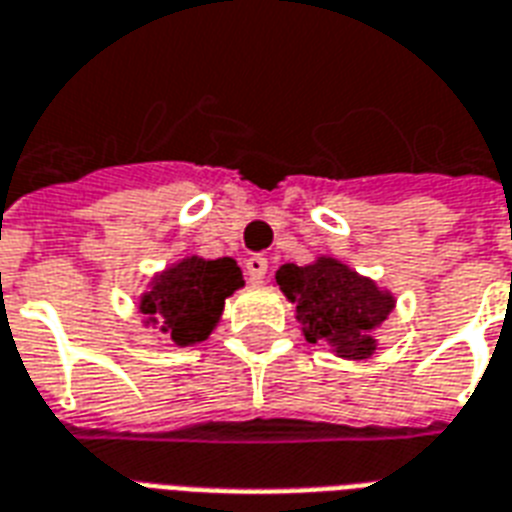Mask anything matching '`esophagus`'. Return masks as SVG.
<instances>
[{"label": "esophagus", "mask_w": 512, "mask_h": 512, "mask_svg": "<svg viewBox=\"0 0 512 512\" xmlns=\"http://www.w3.org/2000/svg\"><path fill=\"white\" fill-rule=\"evenodd\" d=\"M265 273H268V257L263 255H252L247 257V276L255 284H260L265 279Z\"/></svg>", "instance_id": "34e87169"}]
</instances>
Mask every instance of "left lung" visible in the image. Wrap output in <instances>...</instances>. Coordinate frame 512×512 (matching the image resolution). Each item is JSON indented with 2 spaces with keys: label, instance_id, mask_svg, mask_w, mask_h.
<instances>
[{
  "label": "left lung",
  "instance_id": "obj_1",
  "mask_svg": "<svg viewBox=\"0 0 512 512\" xmlns=\"http://www.w3.org/2000/svg\"><path fill=\"white\" fill-rule=\"evenodd\" d=\"M276 284L295 303L306 341L327 343L341 360H368L376 354V330L397 303L386 287L330 255H319L308 265H279Z\"/></svg>",
  "mask_w": 512,
  "mask_h": 512
}]
</instances>
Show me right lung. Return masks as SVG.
<instances>
[{
    "mask_svg": "<svg viewBox=\"0 0 512 512\" xmlns=\"http://www.w3.org/2000/svg\"><path fill=\"white\" fill-rule=\"evenodd\" d=\"M244 287V273L233 257H179L147 282L139 298L142 325L169 335L177 346L206 341L220 325L225 300Z\"/></svg>",
    "mask_w": 512,
    "mask_h": 512,
    "instance_id": "1",
    "label": "right lung"
}]
</instances>
